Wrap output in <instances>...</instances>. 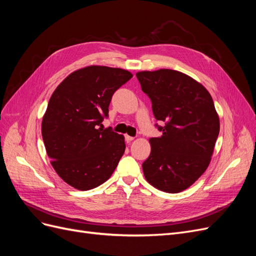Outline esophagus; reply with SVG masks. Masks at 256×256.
Returning <instances> with one entry per match:
<instances>
[{
    "label": "esophagus",
    "instance_id": "1",
    "mask_svg": "<svg viewBox=\"0 0 256 256\" xmlns=\"http://www.w3.org/2000/svg\"><path fill=\"white\" fill-rule=\"evenodd\" d=\"M125 140H126L127 143H130L131 141L134 140V136H125Z\"/></svg>",
    "mask_w": 256,
    "mask_h": 256
}]
</instances>
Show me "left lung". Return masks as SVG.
<instances>
[{
    "instance_id": "left-lung-1",
    "label": "left lung",
    "mask_w": 256,
    "mask_h": 256,
    "mask_svg": "<svg viewBox=\"0 0 256 256\" xmlns=\"http://www.w3.org/2000/svg\"><path fill=\"white\" fill-rule=\"evenodd\" d=\"M152 104L161 136L150 138L152 152L142 164L154 188L178 193L189 188L210 164L220 120L209 92L191 76L173 69L136 72Z\"/></svg>"
}]
</instances>
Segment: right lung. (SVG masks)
Instances as JSON below:
<instances>
[{
  "instance_id": "right-lung-1",
  "label": "right lung",
  "mask_w": 256,
  "mask_h": 256,
  "mask_svg": "<svg viewBox=\"0 0 256 256\" xmlns=\"http://www.w3.org/2000/svg\"><path fill=\"white\" fill-rule=\"evenodd\" d=\"M132 78L122 68L88 66L60 83L42 118V134L58 175L86 191L106 182L125 152V138L102 128L116 90Z\"/></svg>"
}]
</instances>
